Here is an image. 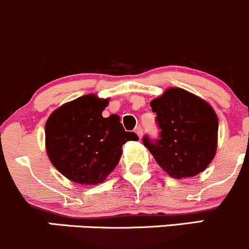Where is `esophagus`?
<instances>
[{
	"label": "esophagus",
	"mask_w": 249,
	"mask_h": 249,
	"mask_svg": "<svg viewBox=\"0 0 249 249\" xmlns=\"http://www.w3.org/2000/svg\"><path fill=\"white\" fill-rule=\"evenodd\" d=\"M134 132L137 133V134H138V137H139V138H142V128L140 127V125H137V127L134 128Z\"/></svg>",
	"instance_id": "esophagus-1"
}]
</instances>
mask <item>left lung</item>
Masks as SVG:
<instances>
[{"label":"left lung","instance_id":"8db88e82","mask_svg":"<svg viewBox=\"0 0 249 249\" xmlns=\"http://www.w3.org/2000/svg\"><path fill=\"white\" fill-rule=\"evenodd\" d=\"M157 138L145 134L142 144L157 163L176 179L207 168L216 151L218 117L211 105L181 88H169L151 102Z\"/></svg>","mask_w":249,"mask_h":249}]
</instances>
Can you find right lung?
Listing matches in <instances>:
<instances>
[{"instance_id":"add662e5","label":"right lung","mask_w":249,"mask_h":249,"mask_svg":"<svg viewBox=\"0 0 249 249\" xmlns=\"http://www.w3.org/2000/svg\"><path fill=\"white\" fill-rule=\"evenodd\" d=\"M107 99L83 95L56 109L46 124L47 154L53 166L78 184H98L117 166L122 145L138 140L117 115L103 117Z\"/></svg>"}]
</instances>
